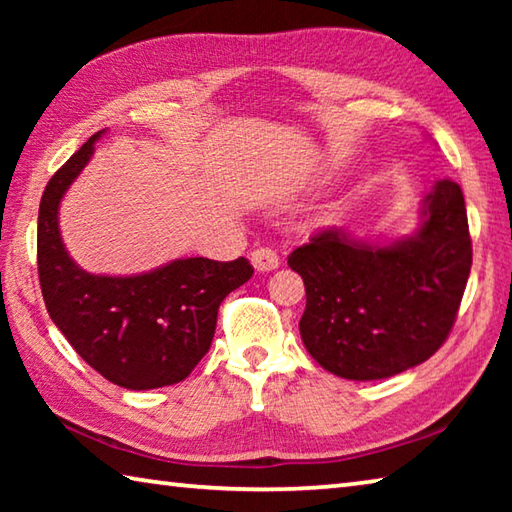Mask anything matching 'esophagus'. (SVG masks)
<instances>
[{
  "label": "esophagus",
  "instance_id": "obj_1",
  "mask_svg": "<svg viewBox=\"0 0 512 512\" xmlns=\"http://www.w3.org/2000/svg\"><path fill=\"white\" fill-rule=\"evenodd\" d=\"M250 262H253L255 271L266 273V271H275V268L280 266V257H277L273 248H257L250 253Z\"/></svg>",
  "mask_w": 512,
  "mask_h": 512
}]
</instances>
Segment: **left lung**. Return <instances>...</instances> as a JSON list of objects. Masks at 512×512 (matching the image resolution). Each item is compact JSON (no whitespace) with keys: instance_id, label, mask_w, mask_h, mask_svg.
Listing matches in <instances>:
<instances>
[{"instance_id":"1","label":"left lung","mask_w":512,"mask_h":512,"mask_svg":"<svg viewBox=\"0 0 512 512\" xmlns=\"http://www.w3.org/2000/svg\"><path fill=\"white\" fill-rule=\"evenodd\" d=\"M307 291L300 336L336 377L386 379L427 361L452 332L470 277L465 198L438 180L411 237L372 244L329 228L289 255Z\"/></svg>"}]
</instances>
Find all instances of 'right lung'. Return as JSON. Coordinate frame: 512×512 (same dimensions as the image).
Masks as SVG:
<instances>
[{"label": "right lung", "mask_w": 512, "mask_h": 512, "mask_svg": "<svg viewBox=\"0 0 512 512\" xmlns=\"http://www.w3.org/2000/svg\"><path fill=\"white\" fill-rule=\"evenodd\" d=\"M94 133L45 187L38 275L51 320L79 357L112 384L149 391L183 381L210 350L223 298L253 277L246 257L173 262L137 275H94L69 257L58 207L94 153Z\"/></svg>", "instance_id": "add662e5"}]
</instances>
